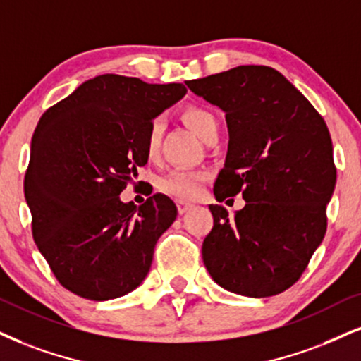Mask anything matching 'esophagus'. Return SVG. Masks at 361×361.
I'll return each instance as SVG.
<instances>
[{"label":"esophagus","instance_id":"obj_1","mask_svg":"<svg viewBox=\"0 0 361 361\" xmlns=\"http://www.w3.org/2000/svg\"><path fill=\"white\" fill-rule=\"evenodd\" d=\"M194 206L190 202H185V201H177V211H179V214H185V212L189 211V209H192Z\"/></svg>","mask_w":361,"mask_h":361}]
</instances>
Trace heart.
<instances>
[{
    "label": "heart",
    "mask_w": 361,
    "mask_h": 361,
    "mask_svg": "<svg viewBox=\"0 0 361 361\" xmlns=\"http://www.w3.org/2000/svg\"><path fill=\"white\" fill-rule=\"evenodd\" d=\"M182 118L192 130L201 137L202 140H207L212 132L217 130V120L214 115L209 112L207 109L197 105H189L182 110ZM160 135H162V120L154 118L150 122L149 130L145 135V152L147 155L157 154ZM207 179L206 171L199 169H172L166 176L159 179V189L164 194L172 195L177 199H194L195 195L201 192L204 180Z\"/></svg>",
    "instance_id": "1"
}]
</instances>
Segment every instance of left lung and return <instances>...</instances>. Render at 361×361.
<instances>
[{"label": "left lung", "instance_id": "obj_1", "mask_svg": "<svg viewBox=\"0 0 361 361\" xmlns=\"http://www.w3.org/2000/svg\"><path fill=\"white\" fill-rule=\"evenodd\" d=\"M185 85L226 114L229 145L216 199L246 201L234 217L209 206L214 226L202 243L204 264L235 295H279L301 278L326 233L336 182L330 130L271 66H235Z\"/></svg>", "mask_w": 361, "mask_h": 361}]
</instances>
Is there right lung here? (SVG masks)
Masks as SVG:
<instances>
[{"instance_id":"obj_1","label":"right lung","mask_w":361,"mask_h":361,"mask_svg":"<svg viewBox=\"0 0 361 361\" xmlns=\"http://www.w3.org/2000/svg\"><path fill=\"white\" fill-rule=\"evenodd\" d=\"M185 92L182 83L99 75L39 118L25 197L35 243L68 291L106 301L145 279L177 207L164 194L139 207L118 195L147 164L150 122Z\"/></svg>"}]
</instances>
